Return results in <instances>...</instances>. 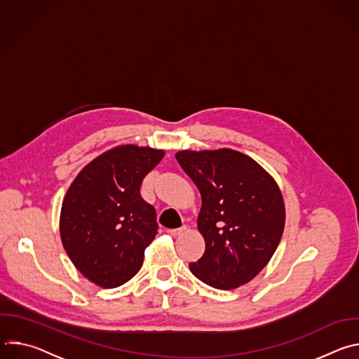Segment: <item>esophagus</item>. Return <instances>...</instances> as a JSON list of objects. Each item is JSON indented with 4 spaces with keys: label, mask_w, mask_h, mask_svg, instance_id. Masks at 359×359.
<instances>
[{
    "label": "esophagus",
    "mask_w": 359,
    "mask_h": 359,
    "mask_svg": "<svg viewBox=\"0 0 359 359\" xmlns=\"http://www.w3.org/2000/svg\"><path fill=\"white\" fill-rule=\"evenodd\" d=\"M186 230H187V227L183 226V227H179V229H170V230H168V233H169L170 236H180V234H183Z\"/></svg>",
    "instance_id": "34e87169"
}]
</instances>
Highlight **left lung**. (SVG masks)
Segmentation results:
<instances>
[{
  "instance_id": "1",
  "label": "left lung",
  "mask_w": 359,
  "mask_h": 359,
  "mask_svg": "<svg viewBox=\"0 0 359 359\" xmlns=\"http://www.w3.org/2000/svg\"><path fill=\"white\" fill-rule=\"evenodd\" d=\"M201 196L197 227L206 250L189 269L200 281L233 290L257 276L281 240L285 209L274 179L231 149L176 153Z\"/></svg>"
}]
</instances>
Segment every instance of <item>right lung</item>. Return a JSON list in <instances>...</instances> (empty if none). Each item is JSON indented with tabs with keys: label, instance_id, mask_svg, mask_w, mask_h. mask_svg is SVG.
I'll return each instance as SVG.
<instances>
[{
	"label": "right lung",
	"instance_id": "obj_1",
	"mask_svg": "<svg viewBox=\"0 0 359 359\" xmlns=\"http://www.w3.org/2000/svg\"><path fill=\"white\" fill-rule=\"evenodd\" d=\"M163 155L133 144L112 149L86 165L67 191L61 240L75 267L96 285L119 287L140 270L159 229L140 184Z\"/></svg>",
	"mask_w": 359,
	"mask_h": 359
}]
</instances>
